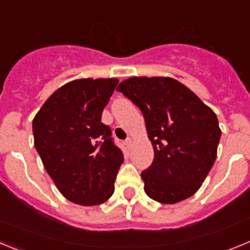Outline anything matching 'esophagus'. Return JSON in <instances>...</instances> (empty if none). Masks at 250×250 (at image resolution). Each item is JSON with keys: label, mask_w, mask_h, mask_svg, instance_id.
<instances>
[{"label": "esophagus", "mask_w": 250, "mask_h": 250, "mask_svg": "<svg viewBox=\"0 0 250 250\" xmlns=\"http://www.w3.org/2000/svg\"><path fill=\"white\" fill-rule=\"evenodd\" d=\"M125 143H126V146L130 147L132 145V139L131 138H127L126 140H125Z\"/></svg>", "instance_id": "esophagus-1"}]
</instances>
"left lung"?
<instances>
[{
    "instance_id": "left-lung-1",
    "label": "left lung",
    "mask_w": 250,
    "mask_h": 250,
    "mask_svg": "<svg viewBox=\"0 0 250 250\" xmlns=\"http://www.w3.org/2000/svg\"><path fill=\"white\" fill-rule=\"evenodd\" d=\"M145 119L154 160L141 173L151 199L175 204L194 195L216 159L218 118L191 90L171 77H130L118 86Z\"/></svg>"
}]
</instances>
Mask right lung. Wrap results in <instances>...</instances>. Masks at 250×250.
<instances>
[{
  "label": "right lung",
  "instance_id": "1",
  "mask_svg": "<svg viewBox=\"0 0 250 250\" xmlns=\"http://www.w3.org/2000/svg\"><path fill=\"white\" fill-rule=\"evenodd\" d=\"M118 79H80L46 100L32 121L35 147L60 193L75 204L99 205L114 194L124 155L101 123Z\"/></svg>",
  "mask_w": 250,
  "mask_h": 250
}]
</instances>
